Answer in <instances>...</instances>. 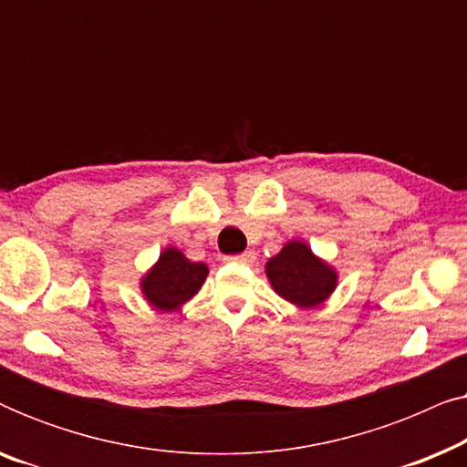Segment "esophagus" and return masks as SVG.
<instances>
[{"label": "esophagus", "instance_id": "esophagus-1", "mask_svg": "<svg viewBox=\"0 0 467 467\" xmlns=\"http://www.w3.org/2000/svg\"><path fill=\"white\" fill-rule=\"evenodd\" d=\"M225 261H235V264H253L254 251H244L240 254H232V257H225Z\"/></svg>", "mask_w": 467, "mask_h": 467}]
</instances>
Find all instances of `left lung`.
Instances as JSON below:
<instances>
[{
  "mask_svg": "<svg viewBox=\"0 0 467 467\" xmlns=\"http://www.w3.org/2000/svg\"><path fill=\"white\" fill-rule=\"evenodd\" d=\"M274 291L299 308H315L336 289L334 267L315 257L308 244L293 240L265 265Z\"/></svg>",
  "mask_w": 467,
  "mask_h": 467,
  "instance_id": "1",
  "label": "left lung"
}]
</instances>
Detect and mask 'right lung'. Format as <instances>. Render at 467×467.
I'll list each match as a JSON object with an SVG mask.
<instances>
[{
    "label": "right lung",
    "instance_id": "1",
    "mask_svg": "<svg viewBox=\"0 0 467 467\" xmlns=\"http://www.w3.org/2000/svg\"><path fill=\"white\" fill-rule=\"evenodd\" d=\"M206 276V265L189 261L176 248H165L155 267L144 276L142 293L157 310H178L200 291Z\"/></svg>",
    "mask_w": 467,
    "mask_h": 467
}]
</instances>
